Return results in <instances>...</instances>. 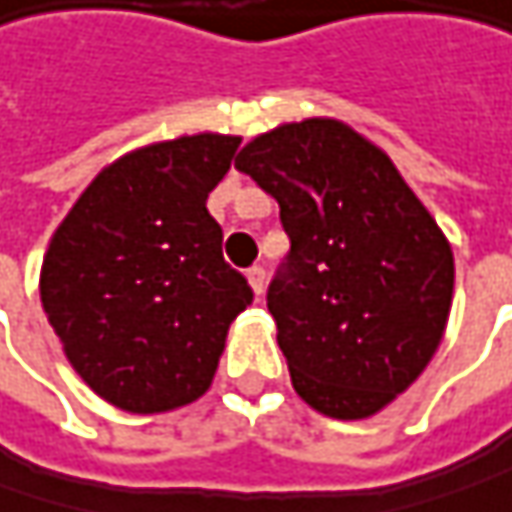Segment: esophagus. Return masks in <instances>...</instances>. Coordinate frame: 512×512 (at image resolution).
I'll return each mask as SVG.
<instances>
[{"label": "esophagus", "instance_id": "obj_1", "mask_svg": "<svg viewBox=\"0 0 512 512\" xmlns=\"http://www.w3.org/2000/svg\"><path fill=\"white\" fill-rule=\"evenodd\" d=\"M265 268H259V265H253V268H247V282H250V288H253V294L256 297H262L265 294Z\"/></svg>", "mask_w": 512, "mask_h": 512}]
</instances>
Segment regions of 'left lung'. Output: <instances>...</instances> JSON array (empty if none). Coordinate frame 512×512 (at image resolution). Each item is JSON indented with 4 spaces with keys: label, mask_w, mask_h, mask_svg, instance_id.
Here are the masks:
<instances>
[{
    "label": "left lung",
    "mask_w": 512,
    "mask_h": 512,
    "mask_svg": "<svg viewBox=\"0 0 512 512\" xmlns=\"http://www.w3.org/2000/svg\"><path fill=\"white\" fill-rule=\"evenodd\" d=\"M236 168L274 195L291 238L268 311L297 396L332 420L379 414L443 341L449 238L382 148L338 119L259 133Z\"/></svg>",
    "instance_id": "obj_1"
}]
</instances>
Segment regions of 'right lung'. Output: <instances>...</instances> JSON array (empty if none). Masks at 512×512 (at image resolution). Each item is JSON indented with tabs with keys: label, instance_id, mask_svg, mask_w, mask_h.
<instances>
[{
	"label": "right lung",
	"instance_id": "add662e5",
	"mask_svg": "<svg viewBox=\"0 0 512 512\" xmlns=\"http://www.w3.org/2000/svg\"><path fill=\"white\" fill-rule=\"evenodd\" d=\"M238 142L195 133L130 151L98 171L49 241L43 311L72 370L128 414L201 399L253 300L206 209Z\"/></svg>",
	"mask_w": 512,
	"mask_h": 512
}]
</instances>
